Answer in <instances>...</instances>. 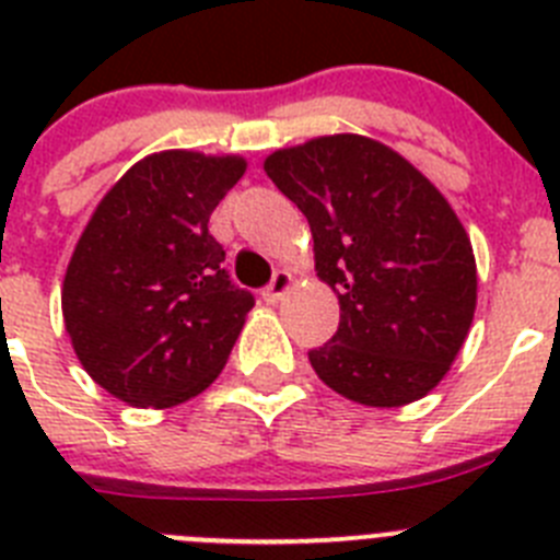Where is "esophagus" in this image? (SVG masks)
I'll return each instance as SVG.
<instances>
[{
	"mask_svg": "<svg viewBox=\"0 0 560 560\" xmlns=\"http://www.w3.org/2000/svg\"><path fill=\"white\" fill-rule=\"evenodd\" d=\"M291 283H294V277H291V271H285V269L275 271V277H271V283L264 289V300H266V303H277V300H283V294L291 289Z\"/></svg>",
	"mask_w": 560,
	"mask_h": 560,
	"instance_id": "34e87169",
	"label": "esophagus"
}]
</instances>
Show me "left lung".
<instances>
[{"label":"left lung","mask_w":560,"mask_h":560,"mask_svg":"<svg viewBox=\"0 0 560 560\" xmlns=\"http://www.w3.org/2000/svg\"><path fill=\"white\" fill-rule=\"evenodd\" d=\"M311 224L339 328L308 353L334 393L404 407L443 381L477 308L471 241L452 205L393 148L359 133L316 137L264 162Z\"/></svg>","instance_id":"8db88e82"}]
</instances>
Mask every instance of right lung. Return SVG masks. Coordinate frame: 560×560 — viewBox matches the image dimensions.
<instances>
[{
  "instance_id": "add662e5",
  "label": "right lung",
  "mask_w": 560,
  "mask_h": 560,
  "mask_svg": "<svg viewBox=\"0 0 560 560\" xmlns=\"http://www.w3.org/2000/svg\"><path fill=\"white\" fill-rule=\"evenodd\" d=\"M244 171L241 156L151 153L89 219L61 308L83 370L114 398L176 407L224 370L255 296L232 283L207 224Z\"/></svg>"
}]
</instances>
